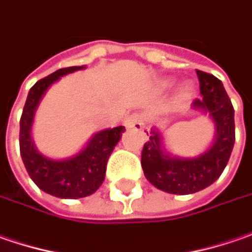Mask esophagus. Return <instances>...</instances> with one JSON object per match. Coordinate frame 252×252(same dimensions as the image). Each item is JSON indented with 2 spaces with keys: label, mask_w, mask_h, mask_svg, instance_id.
<instances>
[{
  "label": "esophagus",
  "mask_w": 252,
  "mask_h": 252,
  "mask_svg": "<svg viewBox=\"0 0 252 252\" xmlns=\"http://www.w3.org/2000/svg\"><path fill=\"white\" fill-rule=\"evenodd\" d=\"M124 126L128 128V129H142V126H144V120H142V117L137 113H134V114H131L129 117H126V121H124Z\"/></svg>",
  "instance_id": "1"
}]
</instances>
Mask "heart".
<instances>
[{
	"label": "heart",
	"mask_w": 252,
	"mask_h": 252,
	"mask_svg": "<svg viewBox=\"0 0 252 252\" xmlns=\"http://www.w3.org/2000/svg\"><path fill=\"white\" fill-rule=\"evenodd\" d=\"M191 92H193V87H191V84L186 83V84H183V86H182V89H181L182 95H190Z\"/></svg>",
	"instance_id": "1"
}]
</instances>
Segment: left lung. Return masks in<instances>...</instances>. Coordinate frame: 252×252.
Masks as SVG:
<instances>
[{
    "label": "left lung",
    "instance_id": "1",
    "mask_svg": "<svg viewBox=\"0 0 252 252\" xmlns=\"http://www.w3.org/2000/svg\"><path fill=\"white\" fill-rule=\"evenodd\" d=\"M196 73L202 98L193 101V108L202 110L213 120V145L194 158L173 157L165 151L158 129L152 128L141 155L145 178L159 190L172 194H190L214 183L223 173L234 147V108L223 83L206 71Z\"/></svg>",
    "mask_w": 252,
    "mask_h": 252
}]
</instances>
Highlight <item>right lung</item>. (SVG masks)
Segmentation results:
<instances>
[{
    "label": "right lung",
    "instance_id": "obj_1",
    "mask_svg": "<svg viewBox=\"0 0 252 252\" xmlns=\"http://www.w3.org/2000/svg\"><path fill=\"white\" fill-rule=\"evenodd\" d=\"M86 66L59 69L33 84L28 93L27 103L19 121V149L31 179L39 189L61 199H80L93 194L105 178L107 160L121 139L126 126L107 128L94 134L82 151L70 158L50 159L38 152L31 137L35 111L46 90L62 76Z\"/></svg>",
    "mask_w": 252,
    "mask_h": 252
}]
</instances>
